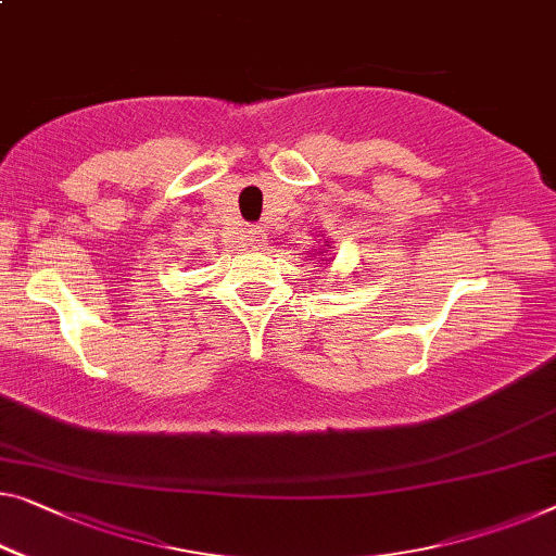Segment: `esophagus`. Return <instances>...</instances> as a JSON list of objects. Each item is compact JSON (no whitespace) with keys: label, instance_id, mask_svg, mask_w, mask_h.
Returning a JSON list of instances; mask_svg holds the SVG:
<instances>
[{"label":"esophagus","instance_id":"obj_1","mask_svg":"<svg viewBox=\"0 0 556 556\" xmlns=\"http://www.w3.org/2000/svg\"><path fill=\"white\" fill-rule=\"evenodd\" d=\"M244 244L247 247H262L264 244V231L260 227H250L244 231Z\"/></svg>","mask_w":556,"mask_h":556}]
</instances>
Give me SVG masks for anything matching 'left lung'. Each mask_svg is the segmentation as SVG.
I'll return each instance as SVG.
<instances>
[{"mask_svg":"<svg viewBox=\"0 0 556 556\" xmlns=\"http://www.w3.org/2000/svg\"><path fill=\"white\" fill-rule=\"evenodd\" d=\"M331 250V244L329 242H325V252H329ZM319 256H321V260H317V262H325V264H329L331 262V256H329V260H327V256L325 254H321V252H317Z\"/></svg>","mask_w":556,"mask_h":556,"instance_id":"8db88e82","label":"left lung"}]
</instances>
